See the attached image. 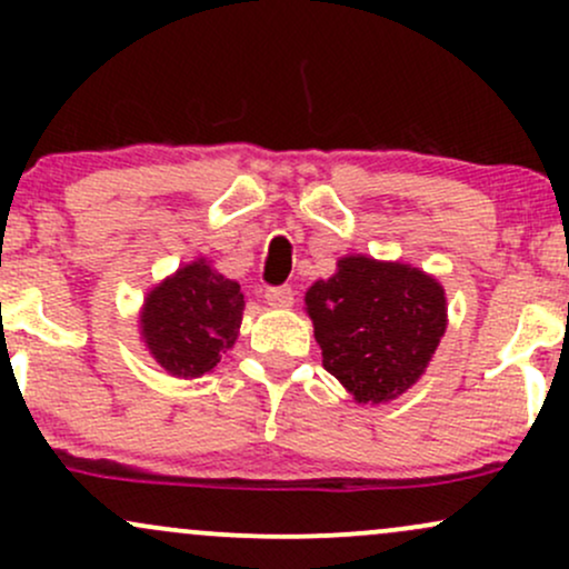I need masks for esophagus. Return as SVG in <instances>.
<instances>
[{
	"label": "esophagus",
	"instance_id": "1",
	"mask_svg": "<svg viewBox=\"0 0 569 569\" xmlns=\"http://www.w3.org/2000/svg\"><path fill=\"white\" fill-rule=\"evenodd\" d=\"M264 299L270 307H278V310H286V307L293 305V289L291 286H272V289L264 291Z\"/></svg>",
	"mask_w": 569,
	"mask_h": 569
}]
</instances>
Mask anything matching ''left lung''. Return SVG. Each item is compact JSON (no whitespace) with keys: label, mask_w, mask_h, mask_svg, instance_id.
Masks as SVG:
<instances>
[{"label":"left lung","mask_w":569,"mask_h":569,"mask_svg":"<svg viewBox=\"0 0 569 569\" xmlns=\"http://www.w3.org/2000/svg\"><path fill=\"white\" fill-rule=\"evenodd\" d=\"M323 369L358 403L407 393L422 377L447 331L441 283L417 267L342 257L329 280L305 293Z\"/></svg>","instance_id":"left-lung-1"}]
</instances>
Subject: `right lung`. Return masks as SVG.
I'll use <instances>...</instances> for the list:
<instances>
[{"label": "right lung", "instance_id": "1", "mask_svg": "<svg viewBox=\"0 0 569 569\" xmlns=\"http://www.w3.org/2000/svg\"><path fill=\"white\" fill-rule=\"evenodd\" d=\"M243 293L206 259L179 267L143 299L141 339L168 375L202 377L238 339Z\"/></svg>", "mask_w": 569, "mask_h": 569}]
</instances>
